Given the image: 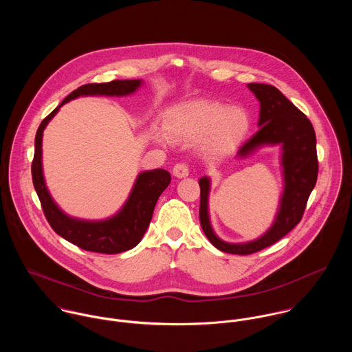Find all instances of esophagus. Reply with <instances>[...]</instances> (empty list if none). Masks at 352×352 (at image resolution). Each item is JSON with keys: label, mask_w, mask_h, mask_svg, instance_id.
<instances>
[{"label": "esophagus", "mask_w": 352, "mask_h": 352, "mask_svg": "<svg viewBox=\"0 0 352 352\" xmlns=\"http://www.w3.org/2000/svg\"><path fill=\"white\" fill-rule=\"evenodd\" d=\"M173 176H176L177 179H183V177H187L190 175V170H188V165L184 164V162H179L173 166Z\"/></svg>", "instance_id": "obj_1"}]
</instances>
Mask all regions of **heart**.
Wrapping results in <instances>:
<instances>
[{
    "instance_id": "b5f03b06",
    "label": "heart",
    "mask_w": 352,
    "mask_h": 352,
    "mask_svg": "<svg viewBox=\"0 0 352 352\" xmlns=\"http://www.w3.org/2000/svg\"><path fill=\"white\" fill-rule=\"evenodd\" d=\"M251 129L250 113L241 107H230L217 101L192 100L177 104L165 115V130L170 138L182 141L201 140L204 153L222 157L234 151ZM153 138L166 144L164 130H154Z\"/></svg>"
}]
</instances>
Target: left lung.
I'll return each instance as SVG.
<instances>
[{
  "mask_svg": "<svg viewBox=\"0 0 352 352\" xmlns=\"http://www.w3.org/2000/svg\"><path fill=\"white\" fill-rule=\"evenodd\" d=\"M260 102L258 130L239 149L237 158H245L263 146L280 145V165L283 173V194L271 228L258 239L248 243H226L212 230L208 215L210 179L203 176L201 186L199 218L206 237L219 251L234 254H251L261 251L293 230L301 221L306 201L313 191L318 161L316 133L305 113L272 85L248 84Z\"/></svg>",
  "mask_w": 352,
  "mask_h": 352,
  "instance_id": "left-lung-1",
  "label": "left lung"
}]
</instances>
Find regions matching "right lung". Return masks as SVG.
<instances>
[{
    "mask_svg": "<svg viewBox=\"0 0 352 352\" xmlns=\"http://www.w3.org/2000/svg\"><path fill=\"white\" fill-rule=\"evenodd\" d=\"M142 85L141 80H115L102 84H87L73 91L41 123L35 137L32 182L43 212L56 234L85 251L120 253L133 250L142 240L151 223L154 206L170 183V173L164 169L141 172L123 207L102 221H87L65 214L51 198L42 166V138L46 126L59 108L80 96H127Z\"/></svg>",
    "mask_w": 352,
    "mask_h": 352,
    "instance_id": "right-lung-1",
    "label": "right lung"
}]
</instances>
